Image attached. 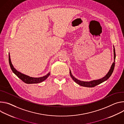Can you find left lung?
<instances>
[{
    "instance_id": "obj_1",
    "label": "left lung",
    "mask_w": 124,
    "mask_h": 124,
    "mask_svg": "<svg viewBox=\"0 0 124 124\" xmlns=\"http://www.w3.org/2000/svg\"><path fill=\"white\" fill-rule=\"evenodd\" d=\"M113 52H114V62L112 63V64L111 65V66L110 67V69L109 70V71L108 73L106 74L105 76L102 77L101 79H98V80H92L90 81H81L80 80L77 79L75 77H74L73 75L71 73L70 70V73L71 77L72 79L73 80V81L76 82L77 84L79 85L80 86H83V87H89V88H91V87H94L95 86H97L101 83H102V82L106 81L111 76V74H112L114 69V67H115V58H116V54H115V50L114 46H113Z\"/></svg>"
}]
</instances>
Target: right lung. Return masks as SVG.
Wrapping results in <instances>:
<instances>
[{"label": "right lung", "instance_id": "obj_1", "mask_svg": "<svg viewBox=\"0 0 124 124\" xmlns=\"http://www.w3.org/2000/svg\"><path fill=\"white\" fill-rule=\"evenodd\" d=\"M9 62L10 67L13 73L15 75H16L20 79H21L23 82H24V83L26 84H36V83H40V82H42L44 80H45L50 74V72H49L47 74L42 77H32L29 76L27 75L24 74L23 73H22L21 72L17 71L16 68H15V67L13 65L11 61L9 53Z\"/></svg>", "mask_w": 124, "mask_h": 124}]
</instances>
